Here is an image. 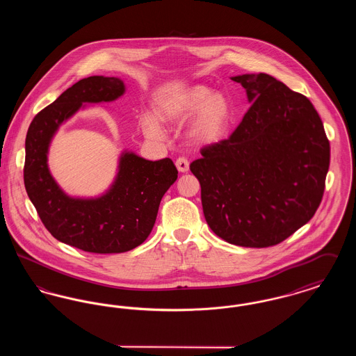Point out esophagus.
<instances>
[{
	"instance_id": "obj_1",
	"label": "esophagus",
	"mask_w": 356,
	"mask_h": 356,
	"mask_svg": "<svg viewBox=\"0 0 356 356\" xmlns=\"http://www.w3.org/2000/svg\"><path fill=\"white\" fill-rule=\"evenodd\" d=\"M176 167H177V170H180V172H186V170H189V161L186 160V157H179L177 160H176Z\"/></svg>"
}]
</instances>
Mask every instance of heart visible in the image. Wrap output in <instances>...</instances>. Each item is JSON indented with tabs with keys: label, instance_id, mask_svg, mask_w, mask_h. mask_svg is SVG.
I'll return each mask as SVG.
<instances>
[{
	"label": "heart",
	"instance_id": "1",
	"mask_svg": "<svg viewBox=\"0 0 356 356\" xmlns=\"http://www.w3.org/2000/svg\"><path fill=\"white\" fill-rule=\"evenodd\" d=\"M211 95V89L204 85L192 86L184 93L160 102L157 116L165 122H177L200 109L193 135L199 141L212 143L225 131L231 111L228 102L221 95ZM143 129L151 138L163 137L159 122L151 116L143 118Z\"/></svg>",
	"mask_w": 356,
	"mask_h": 356
}]
</instances>
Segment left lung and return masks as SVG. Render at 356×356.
<instances>
[{
  "label": "left lung",
  "mask_w": 356,
  "mask_h": 356,
  "mask_svg": "<svg viewBox=\"0 0 356 356\" xmlns=\"http://www.w3.org/2000/svg\"><path fill=\"white\" fill-rule=\"evenodd\" d=\"M252 102L225 140L202 148L191 172L204 216L222 240L251 248L282 243L319 208L330 141L311 102L266 73L232 77Z\"/></svg>",
  "instance_id": "1"
}]
</instances>
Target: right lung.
I'll use <instances>...</instances> for the list:
<instances>
[{
    "label": "right lung",
    "instance_id": "add662e5",
    "mask_svg": "<svg viewBox=\"0 0 356 356\" xmlns=\"http://www.w3.org/2000/svg\"><path fill=\"white\" fill-rule=\"evenodd\" d=\"M124 90V83L116 77L83 79L40 111L26 134L24 183L28 196L51 236L85 252L120 254L143 244L164 193L177 179L168 157L149 161L124 153L116 181L102 197L72 199L53 180L47 153L60 124L83 102H113Z\"/></svg>",
    "mask_w": 356,
    "mask_h": 356
}]
</instances>
